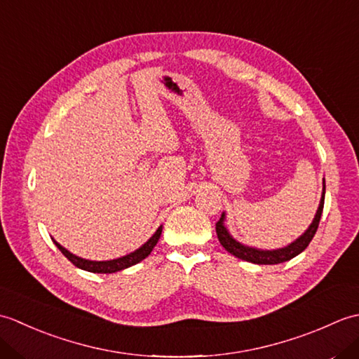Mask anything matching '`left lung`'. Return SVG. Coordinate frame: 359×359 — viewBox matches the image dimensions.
<instances>
[{"label": "left lung", "instance_id": "8db88e82", "mask_svg": "<svg viewBox=\"0 0 359 359\" xmlns=\"http://www.w3.org/2000/svg\"><path fill=\"white\" fill-rule=\"evenodd\" d=\"M324 197H325V182L323 184V196H321V202H319L318 211L315 215L313 222L310 224V226L306 230L302 236H299L294 242L288 243L284 248H278V250H259L253 248L248 245H243V243L236 241L233 236L228 233L226 226H225V212H222L219 222L216 224V233H217V239L222 243V247L231 253L233 256L242 259V261H247L251 264H257V265H273V264H282L287 262L290 259H293L299 253H302L304 250L309 247V243L313 239V236L318 230L319 220H321V215L324 210Z\"/></svg>", "mask_w": 359, "mask_h": 359}]
</instances>
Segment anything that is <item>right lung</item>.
<instances>
[{
  "label": "right lung",
  "mask_w": 359,
  "mask_h": 359,
  "mask_svg": "<svg viewBox=\"0 0 359 359\" xmlns=\"http://www.w3.org/2000/svg\"><path fill=\"white\" fill-rule=\"evenodd\" d=\"M160 234H162V225L157 228V231L151 236L149 241H147L143 243L140 248H137L133 253H129L126 256H121L117 259H112V261H88V259H83L72 255L71 251H67L65 247L60 245L57 241H53V243L58 247V250L62 251V253L69 259V261L75 265L79 266L81 270H86L90 273H116L120 270H125L128 266H133L135 264H139L140 261H143L144 257H148L151 255L152 248L156 247V243L160 239Z\"/></svg>",
  "instance_id": "1"
}]
</instances>
